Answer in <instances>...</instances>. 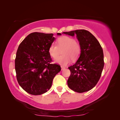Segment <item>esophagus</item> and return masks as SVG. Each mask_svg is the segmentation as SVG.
<instances>
[{"label": "esophagus", "mask_w": 120, "mask_h": 120, "mask_svg": "<svg viewBox=\"0 0 120 120\" xmlns=\"http://www.w3.org/2000/svg\"><path fill=\"white\" fill-rule=\"evenodd\" d=\"M61 70H62H62H64V69H65L66 68V67H64V66H61Z\"/></svg>", "instance_id": "1"}]
</instances>
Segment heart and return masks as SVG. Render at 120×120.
<instances>
[{
	"label": "heart",
	"instance_id": "b5f03b06",
	"mask_svg": "<svg viewBox=\"0 0 120 120\" xmlns=\"http://www.w3.org/2000/svg\"><path fill=\"white\" fill-rule=\"evenodd\" d=\"M57 45L52 44L49 49V55L53 58H56L61 53V56L55 59V63L61 66H66L71 62V59L76 60L81 53V46L73 38L62 36L58 39Z\"/></svg>",
	"mask_w": 120,
	"mask_h": 120
}]
</instances>
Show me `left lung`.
Instances as JSON below:
<instances>
[{"mask_svg":"<svg viewBox=\"0 0 120 120\" xmlns=\"http://www.w3.org/2000/svg\"><path fill=\"white\" fill-rule=\"evenodd\" d=\"M62 33L76 38L81 46V53L75 64L68 67L71 75L68 87L78 93L90 90L95 86L104 67L103 52L99 42L89 31L75 30Z\"/></svg>","mask_w":120,"mask_h":120,"instance_id":"8db88e82","label":"left lung"}]
</instances>
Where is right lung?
Segmentation results:
<instances>
[{
    "label": "right lung",
    "mask_w": 120,
    "mask_h": 120,
    "mask_svg": "<svg viewBox=\"0 0 120 120\" xmlns=\"http://www.w3.org/2000/svg\"><path fill=\"white\" fill-rule=\"evenodd\" d=\"M55 39L53 33L34 32L19 45L15 59L17 79L28 93L38 95L47 92L54 76L61 71L59 65L51 64L49 52Z\"/></svg>",
    "instance_id": "1"
}]
</instances>
